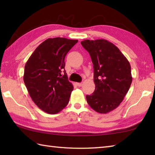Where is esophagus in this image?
Returning <instances> with one entry per match:
<instances>
[{
    "label": "esophagus",
    "instance_id": "esophagus-1",
    "mask_svg": "<svg viewBox=\"0 0 155 155\" xmlns=\"http://www.w3.org/2000/svg\"><path fill=\"white\" fill-rule=\"evenodd\" d=\"M77 85L78 87H81L83 86V83H77Z\"/></svg>",
    "mask_w": 155,
    "mask_h": 155
}]
</instances>
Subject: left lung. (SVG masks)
I'll return each mask as SVG.
<instances>
[{"label": "left lung", "mask_w": 155, "mask_h": 155, "mask_svg": "<svg viewBox=\"0 0 155 155\" xmlns=\"http://www.w3.org/2000/svg\"><path fill=\"white\" fill-rule=\"evenodd\" d=\"M81 45L89 52L94 68L95 89L87 95L89 106L105 114L123 101L132 83L129 62L116 46L104 39L84 40Z\"/></svg>", "instance_id": "left-lung-1"}]
</instances>
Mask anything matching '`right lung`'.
Here are the masks:
<instances>
[{
	"label": "right lung",
	"mask_w": 155,
	"mask_h": 155,
	"mask_svg": "<svg viewBox=\"0 0 155 155\" xmlns=\"http://www.w3.org/2000/svg\"><path fill=\"white\" fill-rule=\"evenodd\" d=\"M77 40L48 38L35 49L25 67L23 79L36 105L48 114L67 106L73 85L64 70V58Z\"/></svg>",
	"instance_id": "obj_1"
}]
</instances>
